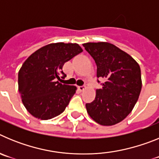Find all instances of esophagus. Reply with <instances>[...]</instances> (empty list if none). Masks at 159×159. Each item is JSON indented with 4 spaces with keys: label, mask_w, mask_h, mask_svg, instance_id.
Returning <instances> with one entry per match:
<instances>
[{
    "label": "esophagus",
    "mask_w": 159,
    "mask_h": 159,
    "mask_svg": "<svg viewBox=\"0 0 159 159\" xmlns=\"http://www.w3.org/2000/svg\"><path fill=\"white\" fill-rule=\"evenodd\" d=\"M78 89L80 91V92H83L84 89H85V86H80L78 87Z\"/></svg>",
    "instance_id": "obj_1"
}]
</instances>
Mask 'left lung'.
Segmentation results:
<instances>
[{
    "label": "left lung",
    "mask_w": 159,
    "mask_h": 159,
    "mask_svg": "<svg viewBox=\"0 0 159 159\" xmlns=\"http://www.w3.org/2000/svg\"><path fill=\"white\" fill-rule=\"evenodd\" d=\"M97 66V77L103 78L92 102L86 103L90 117L102 126L123 121L131 112L142 88L141 70L127 52L107 42L83 44ZM98 83H99L98 80Z\"/></svg>",
    "instance_id": "8db88e82"
}]
</instances>
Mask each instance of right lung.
Here are the masks:
<instances>
[{"instance_id": "obj_1", "label": "right lung", "mask_w": 159, "mask_h": 159, "mask_svg": "<svg viewBox=\"0 0 159 159\" xmlns=\"http://www.w3.org/2000/svg\"><path fill=\"white\" fill-rule=\"evenodd\" d=\"M83 52L78 43H54L43 46L25 60L18 73V88L24 106L32 116L52 119L65 110L76 87L62 84L64 63Z\"/></svg>"}]
</instances>
